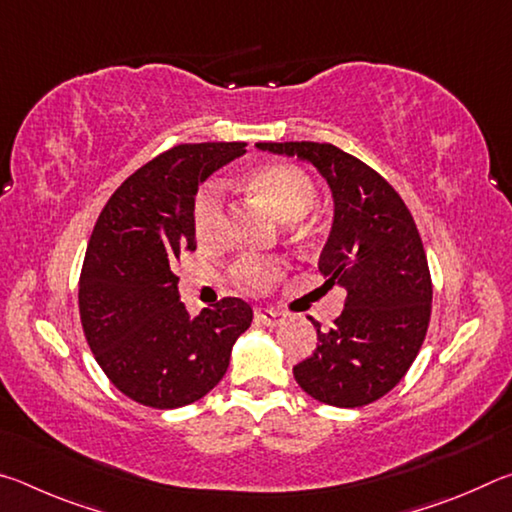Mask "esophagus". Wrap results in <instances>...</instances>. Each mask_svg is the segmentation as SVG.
I'll list each match as a JSON object with an SVG mask.
<instances>
[{
  "label": "esophagus",
  "instance_id": "obj_1",
  "mask_svg": "<svg viewBox=\"0 0 512 512\" xmlns=\"http://www.w3.org/2000/svg\"><path fill=\"white\" fill-rule=\"evenodd\" d=\"M255 318L259 320V323H264L268 327H275V325L282 323L284 314H280V311H273V309H257Z\"/></svg>",
  "mask_w": 512,
  "mask_h": 512
}]
</instances>
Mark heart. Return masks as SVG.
Wrapping results in <instances>:
<instances>
[{"label": "heart", "mask_w": 512, "mask_h": 512, "mask_svg": "<svg viewBox=\"0 0 512 512\" xmlns=\"http://www.w3.org/2000/svg\"><path fill=\"white\" fill-rule=\"evenodd\" d=\"M246 185L282 221H298L316 203V183L309 173L291 162H262L246 173ZM194 232L201 244H219L225 235V210L219 185H205L194 198ZM232 280L250 293H262L282 275L275 262L244 257L232 266Z\"/></svg>", "instance_id": "obj_1"}]
</instances>
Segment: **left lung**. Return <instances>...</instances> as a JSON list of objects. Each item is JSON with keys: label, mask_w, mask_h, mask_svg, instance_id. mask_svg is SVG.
Segmentation results:
<instances>
[{"label": "left lung", "mask_w": 512, "mask_h": 512, "mask_svg": "<svg viewBox=\"0 0 512 512\" xmlns=\"http://www.w3.org/2000/svg\"><path fill=\"white\" fill-rule=\"evenodd\" d=\"M298 155L323 173L334 196V225L320 253L325 287L348 291L341 316L316 327L309 359L293 366L314 400L357 409L384 397L418 357L431 318V273L415 221L386 178L327 142H259Z\"/></svg>", "instance_id": "obj_1"}]
</instances>
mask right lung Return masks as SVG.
<instances>
[{"instance_id":"obj_1","label":"right lung","mask_w":512,"mask_h":512,"mask_svg":"<svg viewBox=\"0 0 512 512\" xmlns=\"http://www.w3.org/2000/svg\"><path fill=\"white\" fill-rule=\"evenodd\" d=\"M244 153L246 142L173 146L121 183L92 230L79 280L83 334L115 388L151 409L210 393L253 323L241 298L192 318L173 273L180 255L196 250L198 185Z\"/></svg>"}]
</instances>
